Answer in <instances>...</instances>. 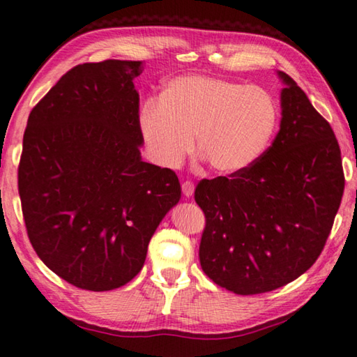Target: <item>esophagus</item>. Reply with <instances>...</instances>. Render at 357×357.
<instances>
[{
    "label": "esophagus",
    "instance_id": "1",
    "mask_svg": "<svg viewBox=\"0 0 357 357\" xmlns=\"http://www.w3.org/2000/svg\"><path fill=\"white\" fill-rule=\"evenodd\" d=\"M181 189H183V193L185 197H192L193 190H195V185H193L192 181H184L183 185H181Z\"/></svg>",
    "mask_w": 357,
    "mask_h": 357
}]
</instances>
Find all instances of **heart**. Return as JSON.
Segmentation results:
<instances>
[{
    "label": "heart",
    "instance_id": "1",
    "mask_svg": "<svg viewBox=\"0 0 357 357\" xmlns=\"http://www.w3.org/2000/svg\"><path fill=\"white\" fill-rule=\"evenodd\" d=\"M279 108L259 86L209 75H181L159 99L143 102L138 130L146 154L162 168H178L193 146L219 174H236L255 162L273 137Z\"/></svg>",
    "mask_w": 357,
    "mask_h": 357
}]
</instances>
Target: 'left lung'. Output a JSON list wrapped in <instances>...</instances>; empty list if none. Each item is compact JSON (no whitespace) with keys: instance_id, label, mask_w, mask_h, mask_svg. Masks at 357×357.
Masks as SVG:
<instances>
[{"instance_id":"left-lung-1","label":"left lung","mask_w":357,"mask_h":357,"mask_svg":"<svg viewBox=\"0 0 357 357\" xmlns=\"http://www.w3.org/2000/svg\"><path fill=\"white\" fill-rule=\"evenodd\" d=\"M280 130L247 170L203 179L200 264L236 294L273 291L317 261L340 206L345 176L334 130L279 70Z\"/></svg>"}]
</instances>
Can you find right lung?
I'll list each match as a JSON object with an SVG mask.
<instances>
[{
	"instance_id": "1",
	"label": "right lung",
	"mask_w": 357,
	"mask_h": 357,
	"mask_svg": "<svg viewBox=\"0 0 357 357\" xmlns=\"http://www.w3.org/2000/svg\"><path fill=\"white\" fill-rule=\"evenodd\" d=\"M142 61L78 64L29 113L19 165L28 238L74 287L108 291L140 273L181 198L176 173L142 160Z\"/></svg>"
}]
</instances>
